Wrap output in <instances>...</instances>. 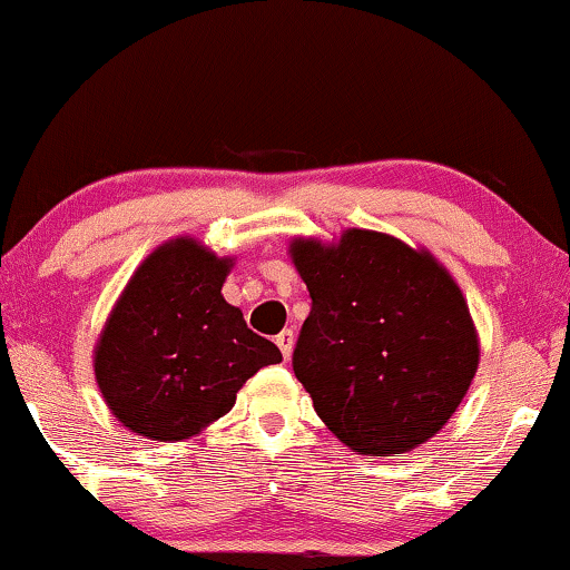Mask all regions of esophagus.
I'll use <instances>...</instances> for the list:
<instances>
[{"instance_id": "1", "label": "esophagus", "mask_w": 570, "mask_h": 570, "mask_svg": "<svg viewBox=\"0 0 570 570\" xmlns=\"http://www.w3.org/2000/svg\"><path fill=\"white\" fill-rule=\"evenodd\" d=\"M277 345H279V351H283V358H285V361L291 358L293 345H295L293 330H283V332H279V335H277Z\"/></svg>"}]
</instances>
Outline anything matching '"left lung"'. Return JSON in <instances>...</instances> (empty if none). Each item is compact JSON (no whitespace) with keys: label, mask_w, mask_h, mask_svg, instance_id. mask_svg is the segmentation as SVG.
<instances>
[{"label":"left lung","mask_w":570,"mask_h":570,"mask_svg":"<svg viewBox=\"0 0 570 570\" xmlns=\"http://www.w3.org/2000/svg\"><path fill=\"white\" fill-rule=\"evenodd\" d=\"M291 258L312 295L293 372L327 430L358 455L432 440L479 366L453 275L426 248L361 227L332 243L295 238Z\"/></svg>","instance_id":"1"}]
</instances>
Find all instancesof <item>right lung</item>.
Returning <instances> with one entry per match:
<instances>
[{
	"instance_id": "right-lung-1",
	"label": "right lung",
	"mask_w": 570,
	"mask_h": 570,
	"mask_svg": "<svg viewBox=\"0 0 570 570\" xmlns=\"http://www.w3.org/2000/svg\"><path fill=\"white\" fill-rule=\"evenodd\" d=\"M230 269V256L183 235L132 272L94 348L101 397L130 432L196 438L233 409L248 376L283 361L222 295Z\"/></svg>"
}]
</instances>
